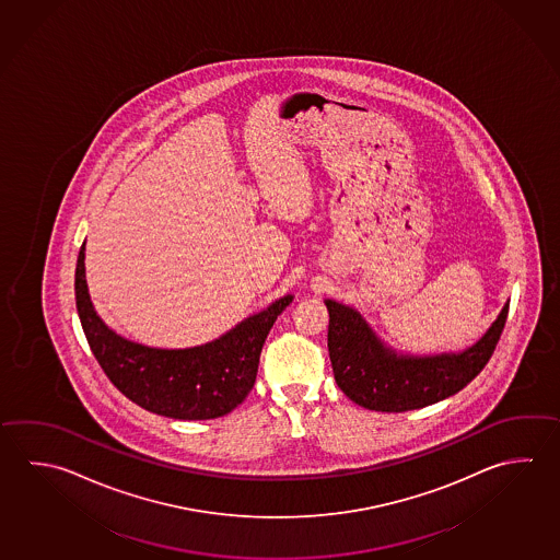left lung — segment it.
Here are the masks:
<instances>
[{
    "label": "left lung",
    "instance_id": "8db88e82",
    "mask_svg": "<svg viewBox=\"0 0 560 560\" xmlns=\"http://www.w3.org/2000/svg\"><path fill=\"white\" fill-rule=\"evenodd\" d=\"M326 305L337 387L359 407L376 412H405L456 395L488 365L509 312L508 302L481 339L464 351L408 355L388 347L353 307L336 300Z\"/></svg>",
    "mask_w": 560,
    "mask_h": 560
}]
</instances>
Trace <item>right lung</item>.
<instances>
[{"mask_svg":"<svg viewBox=\"0 0 560 560\" xmlns=\"http://www.w3.org/2000/svg\"><path fill=\"white\" fill-rule=\"evenodd\" d=\"M74 295L92 353L114 387L138 407L177 420L229 415L255 387L260 351L276 317L294 295L276 300L203 346L162 349L118 336L96 314L84 276V244L77 260Z\"/></svg>","mask_w":560,"mask_h":560,"instance_id":"1","label":"right lung"}]
</instances>
